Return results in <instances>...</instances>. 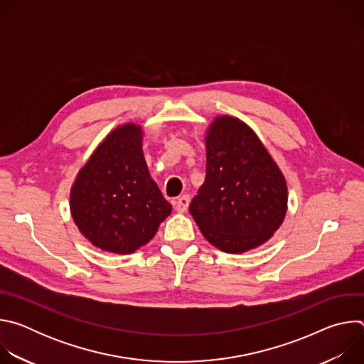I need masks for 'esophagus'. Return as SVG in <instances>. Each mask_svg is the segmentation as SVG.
Masks as SVG:
<instances>
[{"label":"esophagus","instance_id":"34e87169","mask_svg":"<svg viewBox=\"0 0 364 364\" xmlns=\"http://www.w3.org/2000/svg\"><path fill=\"white\" fill-rule=\"evenodd\" d=\"M188 203H190V196L188 194H184V196H181V197H178L177 200H176V210L178 212V213H186L187 212V209H188Z\"/></svg>","mask_w":364,"mask_h":364}]
</instances>
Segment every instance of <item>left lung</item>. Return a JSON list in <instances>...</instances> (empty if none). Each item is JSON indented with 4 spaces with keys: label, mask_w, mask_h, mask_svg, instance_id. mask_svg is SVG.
Returning <instances> with one entry per match:
<instances>
[{
    "label": "left lung",
    "mask_w": 364,
    "mask_h": 364,
    "mask_svg": "<svg viewBox=\"0 0 364 364\" xmlns=\"http://www.w3.org/2000/svg\"><path fill=\"white\" fill-rule=\"evenodd\" d=\"M287 203L285 177L257 135L235 117L215 118L205 134V180L190 203L203 236L243 253L272 237Z\"/></svg>",
    "instance_id": "left-lung-1"
}]
</instances>
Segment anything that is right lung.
Masks as SVG:
<instances>
[{
  "label": "right lung",
  "mask_w": 364,
  "mask_h": 364,
  "mask_svg": "<svg viewBox=\"0 0 364 364\" xmlns=\"http://www.w3.org/2000/svg\"><path fill=\"white\" fill-rule=\"evenodd\" d=\"M142 128H115L90 155L70 190V213L96 247L129 255L157 233L173 207L148 171Z\"/></svg>",
  "instance_id": "add662e5"
}]
</instances>
